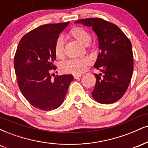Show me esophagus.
I'll use <instances>...</instances> for the list:
<instances>
[{"mask_svg":"<svg viewBox=\"0 0 148 148\" xmlns=\"http://www.w3.org/2000/svg\"><path fill=\"white\" fill-rule=\"evenodd\" d=\"M81 75H80V74H74V79H79V77H81Z\"/></svg>","mask_w":148,"mask_h":148,"instance_id":"obj_1","label":"esophagus"}]
</instances>
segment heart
<instances>
[{"instance_id":"heart-1","label":"heart","mask_w":148,"mask_h":148,"mask_svg":"<svg viewBox=\"0 0 148 148\" xmlns=\"http://www.w3.org/2000/svg\"><path fill=\"white\" fill-rule=\"evenodd\" d=\"M67 37L76 40L83 45H88L91 40V35L87 30L81 27H74L67 33ZM54 53L58 58L64 56V41L61 37L57 39L54 44ZM91 63L90 59L87 57L72 59L64 62L62 69L64 72L74 74H82L86 71L87 66Z\"/></svg>"}]
</instances>
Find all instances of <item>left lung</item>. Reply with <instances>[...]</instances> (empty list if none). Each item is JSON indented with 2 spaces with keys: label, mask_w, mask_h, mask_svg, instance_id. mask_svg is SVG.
I'll return each instance as SVG.
<instances>
[{
  "label": "left lung",
  "mask_w": 148,
  "mask_h": 148,
  "mask_svg": "<svg viewBox=\"0 0 148 148\" xmlns=\"http://www.w3.org/2000/svg\"><path fill=\"white\" fill-rule=\"evenodd\" d=\"M75 23L92 27L99 40L100 51L94 67L103 74H95L92 95L99 103H114L127 91L133 74L132 43L118 26L102 18H83Z\"/></svg>",
  "instance_id": "left-lung-1"
}]
</instances>
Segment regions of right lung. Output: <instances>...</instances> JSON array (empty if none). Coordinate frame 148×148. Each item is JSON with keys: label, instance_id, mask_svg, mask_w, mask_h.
I'll use <instances>...</instances> for the list:
<instances>
[{"label": "right lung", "instance_id": "add662e5", "mask_svg": "<svg viewBox=\"0 0 148 148\" xmlns=\"http://www.w3.org/2000/svg\"><path fill=\"white\" fill-rule=\"evenodd\" d=\"M69 23L40 25L25 34L16 49L14 66L18 88L28 102L42 111L58 108L74 79L72 74L51 79V74L56 69L54 44Z\"/></svg>", "mask_w": 148, "mask_h": 148}]
</instances>
